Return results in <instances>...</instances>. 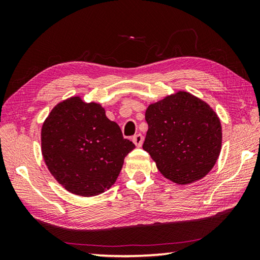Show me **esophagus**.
<instances>
[{"instance_id":"1","label":"esophagus","mask_w":260,"mask_h":260,"mask_svg":"<svg viewBox=\"0 0 260 260\" xmlns=\"http://www.w3.org/2000/svg\"><path fill=\"white\" fill-rule=\"evenodd\" d=\"M143 141H144V137H143L142 134H137L133 137V143L137 146V147H141L143 144Z\"/></svg>"}]
</instances>
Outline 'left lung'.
Instances as JSON below:
<instances>
[{"label": "left lung", "mask_w": 260, "mask_h": 260, "mask_svg": "<svg viewBox=\"0 0 260 260\" xmlns=\"http://www.w3.org/2000/svg\"><path fill=\"white\" fill-rule=\"evenodd\" d=\"M145 119L148 131L143 148L163 176L184 185L212 170L221 151L222 129L206 102L180 90L151 104Z\"/></svg>", "instance_id": "obj_1"}]
</instances>
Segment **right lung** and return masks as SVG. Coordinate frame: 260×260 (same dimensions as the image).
<instances>
[{"label": "right lung", "mask_w": 260, "mask_h": 260, "mask_svg": "<svg viewBox=\"0 0 260 260\" xmlns=\"http://www.w3.org/2000/svg\"><path fill=\"white\" fill-rule=\"evenodd\" d=\"M134 148L101 104H87L79 96L56 105L42 125L41 151L48 170L77 196L93 197L108 190Z\"/></svg>", "instance_id": "add662e5"}]
</instances>
